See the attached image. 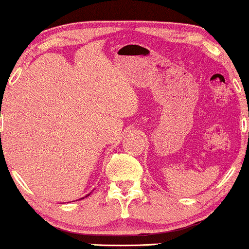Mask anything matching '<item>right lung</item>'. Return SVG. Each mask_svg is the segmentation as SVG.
Segmentation results:
<instances>
[{"mask_svg":"<svg viewBox=\"0 0 249 249\" xmlns=\"http://www.w3.org/2000/svg\"><path fill=\"white\" fill-rule=\"evenodd\" d=\"M88 196H89V194H88Z\"/></svg>","mask_w":249,"mask_h":249,"instance_id":"right-lung-1","label":"right lung"}]
</instances>
